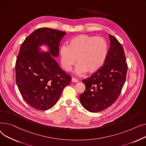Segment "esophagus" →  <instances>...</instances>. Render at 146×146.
Instances as JSON below:
<instances>
[{
	"label": "esophagus",
	"instance_id": "obj_1",
	"mask_svg": "<svg viewBox=\"0 0 146 146\" xmlns=\"http://www.w3.org/2000/svg\"><path fill=\"white\" fill-rule=\"evenodd\" d=\"M72 82H75V83H76V82H78L79 80H78V79H77L75 78H73L72 79Z\"/></svg>",
	"mask_w": 146,
	"mask_h": 146
}]
</instances>
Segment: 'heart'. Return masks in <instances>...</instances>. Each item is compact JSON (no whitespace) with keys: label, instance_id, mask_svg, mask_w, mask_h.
<instances>
[{"label":"heart","instance_id":"heart-1","mask_svg":"<svg viewBox=\"0 0 146 146\" xmlns=\"http://www.w3.org/2000/svg\"><path fill=\"white\" fill-rule=\"evenodd\" d=\"M108 52V44L102 37L80 35L68 41L67 46L60 49L61 63L67 72L77 60L75 73L83 74L86 72L93 73L104 64Z\"/></svg>","mask_w":146,"mask_h":146}]
</instances>
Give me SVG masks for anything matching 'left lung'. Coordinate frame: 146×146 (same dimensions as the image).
Returning a JSON list of instances; mask_svg holds the SVG:
<instances>
[{
    "mask_svg": "<svg viewBox=\"0 0 146 146\" xmlns=\"http://www.w3.org/2000/svg\"><path fill=\"white\" fill-rule=\"evenodd\" d=\"M110 48L104 65L89 78L82 80L86 89L80 95L82 106L90 112H98L112 105L123 87L128 66L121 44L109 34Z\"/></svg>",
    "mask_w": 146,
    "mask_h": 146,
    "instance_id": "left-lung-1",
    "label": "left lung"
}]
</instances>
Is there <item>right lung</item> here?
I'll list each match as a JSON object with an SVG mask.
<instances>
[{
  "label": "right lung",
  "mask_w": 146,
  "mask_h": 146,
  "mask_svg": "<svg viewBox=\"0 0 146 146\" xmlns=\"http://www.w3.org/2000/svg\"><path fill=\"white\" fill-rule=\"evenodd\" d=\"M66 34L49 28L36 29L20 47L15 64L16 82L25 101L33 108L48 110L55 105L72 78L60 68L57 57L60 42ZM42 44L48 52H41Z\"/></svg>",
  "instance_id": "1"
}]
</instances>
